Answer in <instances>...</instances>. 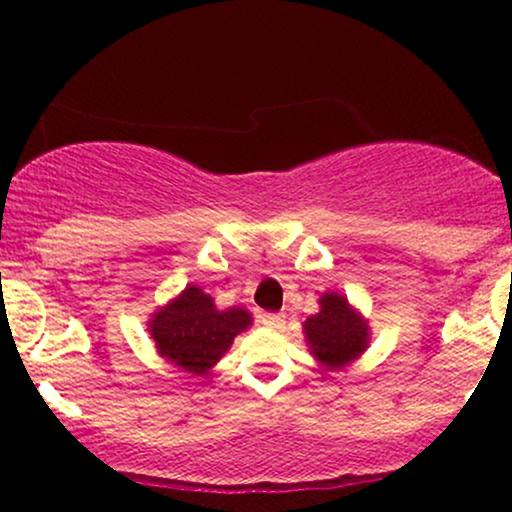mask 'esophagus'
Returning <instances> with one entry per match:
<instances>
[{
    "label": "esophagus",
    "instance_id": "esophagus-1",
    "mask_svg": "<svg viewBox=\"0 0 512 512\" xmlns=\"http://www.w3.org/2000/svg\"><path fill=\"white\" fill-rule=\"evenodd\" d=\"M262 325L269 327V330H284L286 317L281 313H264L262 315Z\"/></svg>",
    "mask_w": 512,
    "mask_h": 512
}]
</instances>
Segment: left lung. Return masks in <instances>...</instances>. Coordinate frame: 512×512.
<instances>
[{"mask_svg": "<svg viewBox=\"0 0 512 512\" xmlns=\"http://www.w3.org/2000/svg\"><path fill=\"white\" fill-rule=\"evenodd\" d=\"M317 305L320 310L303 322L308 351L325 370L349 366L368 349V320L339 291L322 293Z\"/></svg>", "mask_w": 512, "mask_h": 512, "instance_id": "8db88e82", "label": "left lung"}]
</instances>
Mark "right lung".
Here are the masks:
<instances>
[{
	"label": "right lung",
	"mask_w": 512,
	"mask_h": 512,
	"mask_svg": "<svg viewBox=\"0 0 512 512\" xmlns=\"http://www.w3.org/2000/svg\"><path fill=\"white\" fill-rule=\"evenodd\" d=\"M252 325V315L240 305L219 310L214 298L199 286L187 284L178 296L151 313L146 330L158 356L192 375H207L233 339Z\"/></svg>",
	"instance_id": "1"
}]
</instances>
